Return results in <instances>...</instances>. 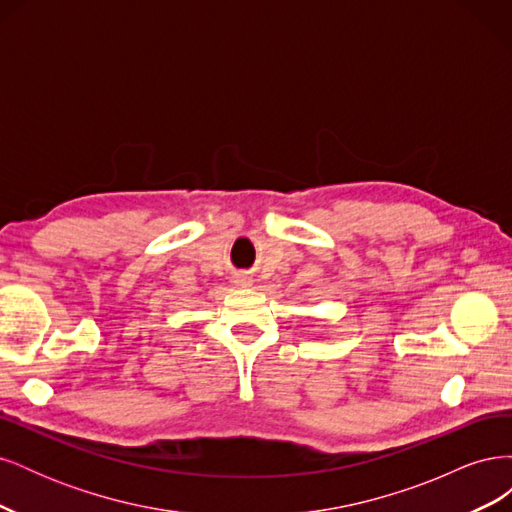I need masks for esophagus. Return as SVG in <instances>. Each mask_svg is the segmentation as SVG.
I'll return each instance as SVG.
<instances>
[{
    "label": "esophagus",
    "instance_id": "1",
    "mask_svg": "<svg viewBox=\"0 0 512 512\" xmlns=\"http://www.w3.org/2000/svg\"><path fill=\"white\" fill-rule=\"evenodd\" d=\"M239 284H247V282H245V280H239Z\"/></svg>",
    "mask_w": 512,
    "mask_h": 512
}]
</instances>
